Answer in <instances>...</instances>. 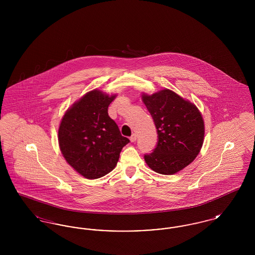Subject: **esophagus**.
Returning <instances> with one entry per match:
<instances>
[{
    "label": "esophagus",
    "mask_w": 255,
    "mask_h": 255,
    "mask_svg": "<svg viewBox=\"0 0 255 255\" xmlns=\"http://www.w3.org/2000/svg\"><path fill=\"white\" fill-rule=\"evenodd\" d=\"M130 140H131V142H134V141L136 140V134H135V133H133V134L130 136Z\"/></svg>",
    "instance_id": "obj_1"
}]
</instances>
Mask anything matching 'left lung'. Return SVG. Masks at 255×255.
<instances>
[{
  "label": "left lung",
  "instance_id": "left-lung-1",
  "mask_svg": "<svg viewBox=\"0 0 255 255\" xmlns=\"http://www.w3.org/2000/svg\"><path fill=\"white\" fill-rule=\"evenodd\" d=\"M142 101L155 122L158 144L144 155L147 165L162 175H173L190 164L199 154L205 136L200 111L188 100L164 89Z\"/></svg>",
  "mask_w": 255,
  "mask_h": 255
}]
</instances>
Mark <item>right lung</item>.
<instances>
[{
  "instance_id": "right-lung-1",
  "label": "right lung",
  "mask_w": 255,
  "mask_h": 255,
  "mask_svg": "<svg viewBox=\"0 0 255 255\" xmlns=\"http://www.w3.org/2000/svg\"><path fill=\"white\" fill-rule=\"evenodd\" d=\"M117 97L99 90L87 93L67 110L58 130L63 157L87 179H98L114 169L122 148L130 142L108 115Z\"/></svg>"
}]
</instances>
